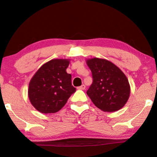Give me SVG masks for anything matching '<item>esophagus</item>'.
Wrapping results in <instances>:
<instances>
[{
    "instance_id": "esophagus-1",
    "label": "esophagus",
    "mask_w": 157,
    "mask_h": 157,
    "mask_svg": "<svg viewBox=\"0 0 157 157\" xmlns=\"http://www.w3.org/2000/svg\"><path fill=\"white\" fill-rule=\"evenodd\" d=\"M77 89H78V90H85V85H82L80 87H77Z\"/></svg>"
}]
</instances>
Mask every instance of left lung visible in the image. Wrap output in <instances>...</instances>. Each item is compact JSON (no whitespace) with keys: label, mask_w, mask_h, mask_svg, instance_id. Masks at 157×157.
I'll use <instances>...</instances> for the list:
<instances>
[{"label":"left lung","mask_w":157,"mask_h":157,"mask_svg":"<svg viewBox=\"0 0 157 157\" xmlns=\"http://www.w3.org/2000/svg\"><path fill=\"white\" fill-rule=\"evenodd\" d=\"M87 64L93 79L87 94L94 105L104 112H114L124 107L131 91L124 73L105 59H87Z\"/></svg>","instance_id":"left-lung-1"}]
</instances>
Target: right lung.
I'll return each instance as SVG.
<instances>
[{"instance_id": "add662e5", "label": "right lung", "mask_w": 157, "mask_h": 157, "mask_svg": "<svg viewBox=\"0 0 157 157\" xmlns=\"http://www.w3.org/2000/svg\"><path fill=\"white\" fill-rule=\"evenodd\" d=\"M69 64V59H52L44 64L31 78L29 98L38 111L42 113L59 111L76 91L72 85V75L66 71Z\"/></svg>"}]
</instances>
